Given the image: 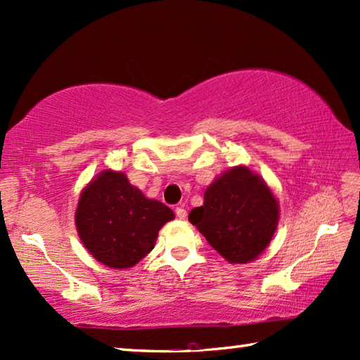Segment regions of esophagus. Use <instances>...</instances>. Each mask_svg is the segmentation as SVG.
Masks as SVG:
<instances>
[{"label": "esophagus", "mask_w": 360, "mask_h": 360, "mask_svg": "<svg viewBox=\"0 0 360 360\" xmlns=\"http://www.w3.org/2000/svg\"><path fill=\"white\" fill-rule=\"evenodd\" d=\"M175 214H177L179 219H186L188 212H186V210L183 208V207H177V208H175Z\"/></svg>", "instance_id": "34e87169"}]
</instances>
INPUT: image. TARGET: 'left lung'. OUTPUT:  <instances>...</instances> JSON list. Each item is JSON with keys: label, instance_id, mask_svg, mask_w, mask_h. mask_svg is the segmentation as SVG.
I'll use <instances>...</instances> for the list:
<instances>
[{"label": "left lung", "instance_id": "left-lung-1", "mask_svg": "<svg viewBox=\"0 0 360 360\" xmlns=\"http://www.w3.org/2000/svg\"><path fill=\"white\" fill-rule=\"evenodd\" d=\"M189 222L226 261L248 262L274 238L278 202L261 177L238 166L211 183L202 207L191 210Z\"/></svg>", "mask_w": 360, "mask_h": 360}]
</instances>
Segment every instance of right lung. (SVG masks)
I'll return each mask as SVG.
<instances>
[{"instance_id": "right-lung-1", "label": "right lung", "mask_w": 360, "mask_h": 360, "mask_svg": "<svg viewBox=\"0 0 360 360\" xmlns=\"http://www.w3.org/2000/svg\"><path fill=\"white\" fill-rule=\"evenodd\" d=\"M174 219L165 203L144 197L122 172L104 171L80 194L76 226L104 266L129 269L152 252L158 230Z\"/></svg>"}]
</instances>
